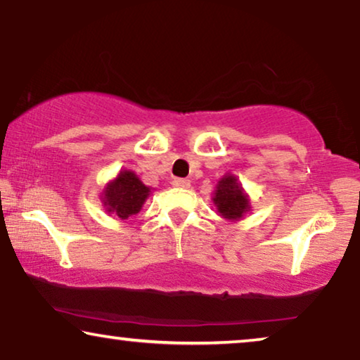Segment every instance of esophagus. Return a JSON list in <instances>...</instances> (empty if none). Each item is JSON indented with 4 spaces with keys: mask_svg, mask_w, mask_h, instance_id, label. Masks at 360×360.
<instances>
[{
    "mask_svg": "<svg viewBox=\"0 0 360 360\" xmlns=\"http://www.w3.org/2000/svg\"><path fill=\"white\" fill-rule=\"evenodd\" d=\"M172 185L176 186V188H188L190 181L185 180V179H175L174 181H172Z\"/></svg>",
    "mask_w": 360,
    "mask_h": 360,
    "instance_id": "esophagus-1",
    "label": "esophagus"
}]
</instances>
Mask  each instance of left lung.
I'll use <instances>...</instances> for the list:
<instances>
[{
    "label": "left lung",
    "mask_w": 360,
    "mask_h": 360,
    "mask_svg": "<svg viewBox=\"0 0 360 360\" xmlns=\"http://www.w3.org/2000/svg\"><path fill=\"white\" fill-rule=\"evenodd\" d=\"M211 200H213L221 218L233 221V223L244 219L245 213H249L252 208L249 195L245 193L238 176L233 174H226L223 179L218 180Z\"/></svg>",
    "instance_id": "obj_1"
}]
</instances>
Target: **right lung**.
<instances>
[{
	"instance_id": "right-lung-1",
	"label": "right lung",
	"mask_w": 360,
	"mask_h": 360,
	"mask_svg": "<svg viewBox=\"0 0 360 360\" xmlns=\"http://www.w3.org/2000/svg\"><path fill=\"white\" fill-rule=\"evenodd\" d=\"M150 188L132 170H121L115 179L106 184L101 191V203L108 214L127 219L137 214L149 198Z\"/></svg>"
}]
</instances>
